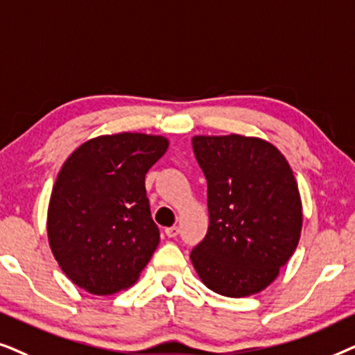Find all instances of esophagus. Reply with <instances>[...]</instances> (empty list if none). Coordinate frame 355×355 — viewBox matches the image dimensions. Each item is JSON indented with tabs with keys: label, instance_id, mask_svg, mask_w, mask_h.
Instances as JSON below:
<instances>
[{
	"label": "esophagus",
	"instance_id": "34e87169",
	"mask_svg": "<svg viewBox=\"0 0 355 355\" xmlns=\"http://www.w3.org/2000/svg\"><path fill=\"white\" fill-rule=\"evenodd\" d=\"M165 234H167V237H170V239H175V237H177L178 234H180V229H178L177 225L167 227V229H165Z\"/></svg>",
	"mask_w": 355,
	"mask_h": 355
}]
</instances>
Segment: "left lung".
<instances>
[{
	"label": "left lung",
	"mask_w": 355,
	"mask_h": 355,
	"mask_svg": "<svg viewBox=\"0 0 355 355\" xmlns=\"http://www.w3.org/2000/svg\"><path fill=\"white\" fill-rule=\"evenodd\" d=\"M207 180L209 227L190 254L202 284L225 297L258 294L299 245L302 201L292 168L268 141L195 136Z\"/></svg>",
	"instance_id": "1"
}]
</instances>
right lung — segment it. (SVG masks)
I'll use <instances>...</instances> for the list:
<instances>
[{
    "instance_id": "obj_1",
    "label": "right lung",
    "mask_w": 355,
    "mask_h": 355,
    "mask_svg": "<svg viewBox=\"0 0 355 355\" xmlns=\"http://www.w3.org/2000/svg\"><path fill=\"white\" fill-rule=\"evenodd\" d=\"M164 136H97L66 159L51 190L46 232L61 271L89 294L128 289L157 248L144 178Z\"/></svg>"
}]
</instances>
